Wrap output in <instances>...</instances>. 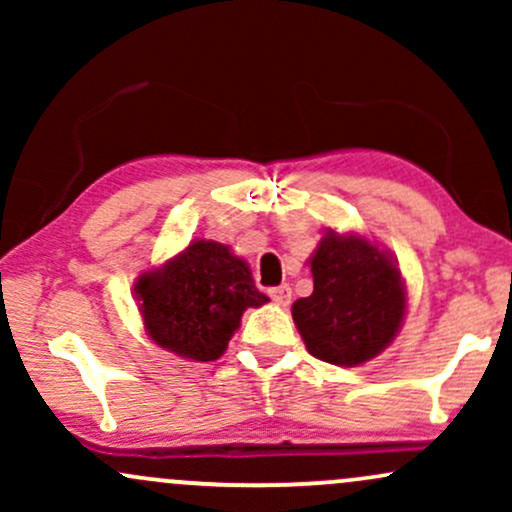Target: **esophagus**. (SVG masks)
Returning a JSON list of instances; mask_svg holds the SVG:
<instances>
[{"instance_id":"obj_1","label":"esophagus","mask_w":512,"mask_h":512,"mask_svg":"<svg viewBox=\"0 0 512 512\" xmlns=\"http://www.w3.org/2000/svg\"><path fill=\"white\" fill-rule=\"evenodd\" d=\"M269 296H272V301H276L279 305H289L291 303V286L289 284L274 286V289H269Z\"/></svg>"}]
</instances>
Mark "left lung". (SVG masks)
<instances>
[{
	"label": "left lung",
	"instance_id": "1",
	"mask_svg": "<svg viewBox=\"0 0 512 512\" xmlns=\"http://www.w3.org/2000/svg\"><path fill=\"white\" fill-rule=\"evenodd\" d=\"M313 293L291 313L305 346L334 366H361L395 339L407 310L395 260L363 236L330 231L310 257Z\"/></svg>",
	"mask_w": 512,
	"mask_h": 512
}]
</instances>
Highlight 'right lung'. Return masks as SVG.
Here are the masks:
<instances>
[{"instance_id":"1","label":"right lung","mask_w":512,"mask_h":512,"mask_svg":"<svg viewBox=\"0 0 512 512\" xmlns=\"http://www.w3.org/2000/svg\"><path fill=\"white\" fill-rule=\"evenodd\" d=\"M134 293L149 337L192 361H216L245 310L269 301L248 264L214 240H195L163 267L144 272Z\"/></svg>"}]
</instances>
